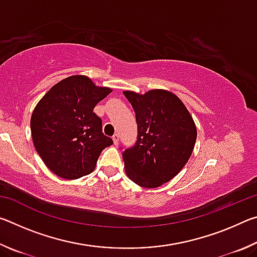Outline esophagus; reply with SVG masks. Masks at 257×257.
I'll list each match as a JSON object with an SVG mask.
<instances>
[{
	"label": "esophagus",
	"mask_w": 257,
	"mask_h": 257,
	"mask_svg": "<svg viewBox=\"0 0 257 257\" xmlns=\"http://www.w3.org/2000/svg\"><path fill=\"white\" fill-rule=\"evenodd\" d=\"M112 139H113V143H114V145H118V143H119V135L118 134L113 135Z\"/></svg>",
	"instance_id": "obj_1"
}]
</instances>
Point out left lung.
Here are the masks:
<instances>
[{"mask_svg": "<svg viewBox=\"0 0 257 257\" xmlns=\"http://www.w3.org/2000/svg\"><path fill=\"white\" fill-rule=\"evenodd\" d=\"M136 113L137 142L122 159L130 180L156 188L176 177L188 162L197 137L196 125L181 99L164 89L145 94L124 90Z\"/></svg>", "mask_w": 257, "mask_h": 257, "instance_id": "left-lung-1", "label": "left lung"}]
</instances>
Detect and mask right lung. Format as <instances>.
Segmentation results:
<instances>
[{"label":"right lung","instance_id":"add662e5","mask_svg":"<svg viewBox=\"0 0 257 257\" xmlns=\"http://www.w3.org/2000/svg\"><path fill=\"white\" fill-rule=\"evenodd\" d=\"M111 92L77 75L58 82L37 103L30 119L34 146L56 176L78 179L89 175L101 152L113 144L93 112Z\"/></svg>","mask_w":257,"mask_h":257}]
</instances>
